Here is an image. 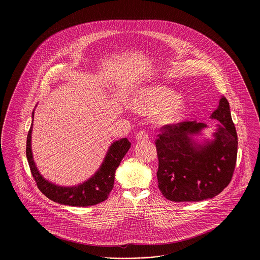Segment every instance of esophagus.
I'll use <instances>...</instances> for the list:
<instances>
[{
    "label": "esophagus",
    "instance_id": "obj_1",
    "mask_svg": "<svg viewBox=\"0 0 260 260\" xmlns=\"http://www.w3.org/2000/svg\"><path fill=\"white\" fill-rule=\"evenodd\" d=\"M135 138L137 141H147L149 139L148 134L145 131H140L139 133H137Z\"/></svg>",
    "mask_w": 260,
    "mask_h": 260
}]
</instances>
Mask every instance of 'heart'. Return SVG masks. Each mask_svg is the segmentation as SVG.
I'll use <instances>...</instances> for the list:
<instances>
[{
	"mask_svg": "<svg viewBox=\"0 0 260 260\" xmlns=\"http://www.w3.org/2000/svg\"><path fill=\"white\" fill-rule=\"evenodd\" d=\"M129 108L141 115H150L153 124L163 127L179 122L187 112L185 99L162 85H147L133 92Z\"/></svg>",
	"mask_w": 260,
	"mask_h": 260,
	"instance_id": "b5f03b06",
	"label": "heart"
}]
</instances>
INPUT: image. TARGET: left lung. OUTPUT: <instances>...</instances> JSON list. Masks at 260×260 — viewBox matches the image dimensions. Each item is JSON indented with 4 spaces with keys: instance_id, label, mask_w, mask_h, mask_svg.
<instances>
[{
    "instance_id": "obj_1",
    "label": "left lung",
    "mask_w": 260,
    "mask_h": 260,
    "mask_svg": "<svg viewBox=\"0 0 260 260\" xmlns=\"http://www.w3.org/2000/svg\"><path fill=\"white\" fill-rule=\"evenodd\" d=\"M218 120L211 139L198 141L207 128L188 121L164 126L156 140L159 160L157 179L163 196L171 201H201L213 198L229 184L236 164L237 133L227 99L210 116Z\"/></svg>"
}]
</instances>
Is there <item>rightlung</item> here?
Here are the masks:
<instances>
[{
	"label": "right lung",
	"mask_w": 260,
	"mask_h": 260,
	"mask_svg": "<svg viewBox=\"0 0 260 260\" xmlns=\"http://www.w3.org/2000/svg\"><path fill=\"white\" fill-rule=\"evenodd\" d=\"M32 113V124L27 137L26 154L33 177L38 188L49 199L63 205L69 206H91L105 201L110 194L115 179V172L121 160L131 147L127 138L113 142L104 157L98 170L86 181L74 186L57 185L44 178L38 170L32 152V130L34 121Z\"/></svg>",
	"instance_id": "add662e5"
}]
</instances>
